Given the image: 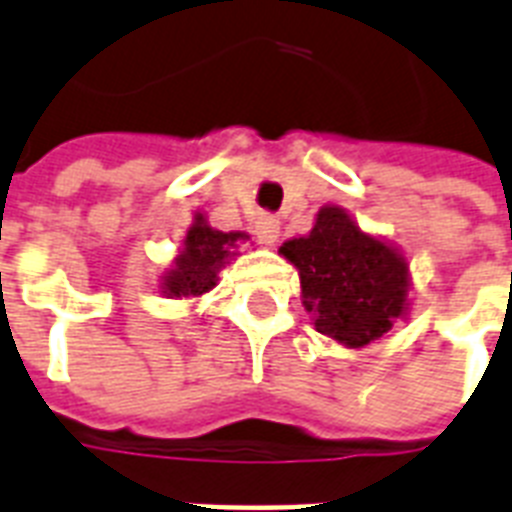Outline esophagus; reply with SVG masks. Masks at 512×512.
Returning a JSON list of instances; mask_svg holds the SVG:
<instances>
[{"instance_id": "1", "label": "esophagus", "mask_w": 512, "mask_h": 512, "mask_svg": "<svg viewBox=\"0 0 512 512\" xmlns=\"http://www.w3.org/2000/svg\"><path fill=\"white\" fill-rule=\"evenodd\" d=\"M278 234H281V223H278L276 215H260L255 220V236L260 244L273 247L278 242Z\"/></svg>"}]
</instances>
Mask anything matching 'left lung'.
<instances>
[{
    "label": "left lung",
    "mask_w": 512,
    "mask_h": 512,
    "mask_svg": "<svg viewBox=\"0 0 512 512\" xmlns=\"http://www.w3.org/2000/svg\"><path fill=\"white\" fill-rule=\"evenodd\" d=\"M278 252L299 270L302 305L313 313L315 328L350 350L381 339L407 315L405 255L360 231L342 207H321L313 231Z\"/></svg>",
    "instance_id": "8db88e82"
}]
</instances>
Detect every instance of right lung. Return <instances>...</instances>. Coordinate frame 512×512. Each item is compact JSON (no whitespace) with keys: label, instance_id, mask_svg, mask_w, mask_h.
Returning <instances> with one entry per match:
<instances>
[{"label":"right lung","instance_id":"obj_1","mask_svg":"<svg viewBox=\"0 0 512 512\" xmlns=\"http://www.w3.org/2000/svg\"><path fill=\"white\" fill-rule=\"evenodd\" d=\"M247 239L242 231L223 234L218 228L207 226L202 213H194V223L184 236V247L173 260V268L162 276V294L165 297H202L218 284V270L236 255V242Z\"/></svg>","mask_w":512,"mask_h":512}]
</instances>
